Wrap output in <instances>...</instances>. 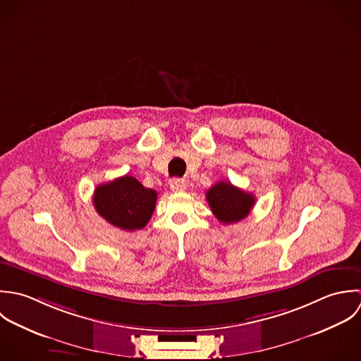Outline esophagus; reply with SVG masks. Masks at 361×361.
<instances>
[{
  "mask_svg": "<svg viewBox=\"0 0 361 361\" xmlns=\"http://www.w3.org/2000/svg\"><path fill=\"white\" fill-rule=\"evenodd\" d=\"M170 188L176 192H183L187 188V183L183 178H174L170 181Z\"/></svg>",
  "mask_w": 361,
  "mask_h": 361,
  "instance_id": "1",
  "label": "esophagus"
}]
</instances>
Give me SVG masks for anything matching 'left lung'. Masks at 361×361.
Segmentation results:
<instances>
[{"label":"left lung","instance_id":"8db88e82","mask_svg":"<svg viewBox=\"0 0 361 361\" xmlns=\"http://www.w3.org/2000/svg\"><path fill=\"white\" fill-rule=\"evenodd\" d=\"M207 201L216 216L224 224L235 223L248 216L255 205V197L234 187L228 181H219L207 191Z\"/></svg>","mask_w":361,"mask_h":361}]
</instances>
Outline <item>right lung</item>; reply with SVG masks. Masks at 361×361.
Here are the masks:
<instances>
[{"label":"right lung","instance_id":"add662e5","mask_svg":"<svg viewBox=\"0 0 361 361\" xmlns=\"http://www.w3.org/2000/svg\"><path fill=\"white\" fill-rule=\"evenodd\" d=\"M157 192L133 176H123L96 187L93 205L110 224L127 230H141L154 212Z\"/></svg>","mask_w":361,"mask_h":361}]
</instances>
